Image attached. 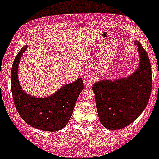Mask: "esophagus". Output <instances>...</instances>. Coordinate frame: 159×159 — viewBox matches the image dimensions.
Here are the masks:
<instances>
[{
	"label": "esophagus",
	"mask_w": 159,
	"mask_h": 159,
	"mask_svg": "<svg viewBox=\"0 0 159 159\" xmlns=\"http://www.w3.org/2000/svg\"><path fill=\"white\" fill-rule=\"evenodd\" d=\"M93 82H94V78H93L92 75H90V74L85 75V76H84V84H85L86 86H89L91 85V84H92Z\"/></svg>",
	"instance_id": "esophagus-1"
}]
</instances>
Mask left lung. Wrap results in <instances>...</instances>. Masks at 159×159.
<instances>
[{
    "label": "left lung",
    "mask_w": 159,
    "mask_h": 159,
    "mask_svg": "<svg viewBox=\"0 0 159 159\" xmlns=\"http://www.w3.org/2000/svg\"><path fill=\"white\" fill-rule=\"evenodd\" d=\"M134 44L140 57L139 68L128 78L102 80L92 86L99 120L107 129H121L135 121L150 98L152 86L150 61L140 42L135 41Z\"/></svg>",
    "instance_id": "left-lung-1"
}]
</instances>
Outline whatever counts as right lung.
I'll return each instance as SVG.
<instances>
[{
	"label": "right lung",
	"mask_w": 159,
	"mask_h": 159,
	"mask_svg": "<svg viewBox=\"0 0 159 159\" xmlns=\"http://www.w3.org/2000/svg\"><path fill=\"white\" fill-rule=\"evenodd\" d=\"M27 48L28 45H25L20 49L11 68V91L16 109L22 119L35 129L59 131L68 124L71 117L77 99L84 89L82 78L62 86L48 97L35 98L27 94L22 89L17 76L19 63Z\"/></svg>",
	"instance_id": "right-lung-1"
}]
</instances>
